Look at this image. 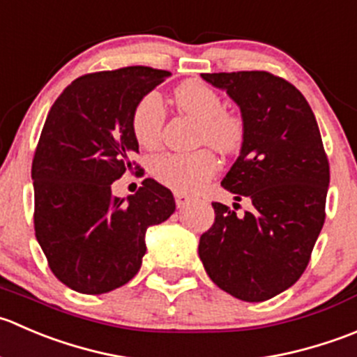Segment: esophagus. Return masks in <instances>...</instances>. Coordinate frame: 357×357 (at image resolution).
I'll use <instances>...</instances> for the list:
<instances>
[{
  "instance_id": "1",
  "label": "esophagus",
  "mask_w": 357,
  "mask_h": 357,
  "mask_svg": "<svg viewBox=\"0 0 357 357\" xmlns=\"http://www.w3.org/2000/svg\"><path fill=\"white\" fill-rule=\"evenodd\" d=\"M189 201H190V197L187 196V194L175 192V203H177V208L187 206V204H189Z\"/></svg>"
}]
</instances>
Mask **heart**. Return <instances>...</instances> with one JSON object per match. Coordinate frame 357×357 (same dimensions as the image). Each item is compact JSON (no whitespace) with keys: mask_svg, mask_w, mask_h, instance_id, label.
<instances>
[{"mask_svg":"<svg viewBox=\"0 0 357 357\" xmlns=\"http://www.w3.org/2000/svg\"><path fill=\"white\" fill-rule=\"evenodd\" d=\"M180 111L199 121L197 140L220 151H231L241 142L243 123L225 111L220 95L201 81H187L175 90ZM165 105L160 93L144 95L132 112V133L142 147L160 142L165 123ZM217 172V160L208 149L194 153H163L151 161V174L158 182L177 192H196Z\"/></svg>","mask_w":357,"mask_h":357,"instance_id":"heart-1","label":"heart"}]
</instances>
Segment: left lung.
<instances>
[{"label": "left lung", "mask_w": 357, "mask_h": 357, "mask_svg": "<svg viewBox=\"0 0 357 357\" xmlns=\"http://www.w3.org/2000/svg\"><path fill=\"white\" fill-rule=\"evenodd\" d=\"M241 111L243 142L222 185L252 211L211 203L199 259L220 290L264 302L294 287L324 224L330 167L316 118L291 83L266 70L201 74ZM238 203H234V206Z\"/></svg>", "instance_id": "obj_1"}]
</instances>
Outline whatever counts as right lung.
<instances>
[{
  "mask_svg": "<svg viewBox=\"0 0 357 357\" xmlns=\"http://www.w3.org/2000/svg\"><path fill=\"white\" fill-rule=\"evenodd\" d=\"M172 73L132 66L74 79L52 105L33 160L34 231L50 269L70 290L100 295L142 266L146 232L170 218V189L146 178L133 196L111 183L132 170L137 102Z\"/></svg>",
  "mask_w": 357,
  "mask_h": 357,
  "instance_id": "right-lung-1",
  "label": "right lung"
}]
</instances>
